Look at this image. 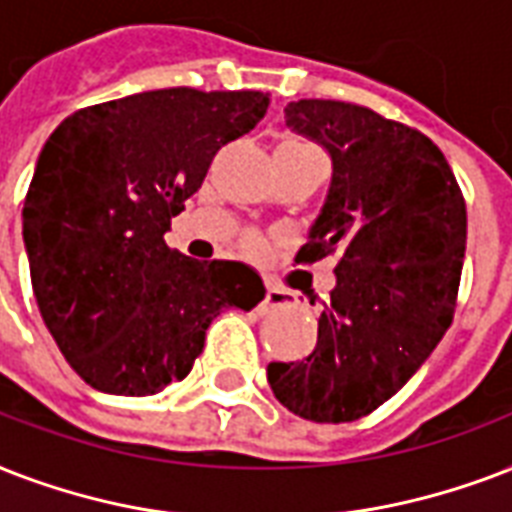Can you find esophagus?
I'll return each instance as SVG.
<instances>
[{
    "mask_svg": "<svg viewBox=\"0 0 512 512\" xmlns=\"http://www.w3.org/2000/svg\"><path fill=\"white\" fill-rule=\"evenodd\" d=\"M293 304V293L280 288V285H267V293H264V301H261V312H275L285 310Z\"/></svg>",
    "mask_w": 512,
    "mask_h": 512,
    "instance_id": "esophagus-1",
    "label": "esophagus"
}]
</instances>
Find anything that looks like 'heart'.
Wrapping results in <instances>:
<instances>
[{
    "mask_svg": "<svg viewBox=\"0 0 512 512\" xmlns=\"http://www.w3.org/2000/svg\"><path fill=\"white\" fill-rule=\"evenodd\" d=\"M245 245H248V251H259V248H261V240H259V237H248V240H245Z\"/></svg>",
    "mask_w": 512,
    "mask_h": 512,
    "instance_id": "b5f03b06",
    "label": "heart"
}]
</instances>
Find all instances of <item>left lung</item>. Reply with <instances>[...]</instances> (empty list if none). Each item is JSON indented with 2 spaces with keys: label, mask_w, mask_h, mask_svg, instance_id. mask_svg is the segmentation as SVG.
<instances>
[{
  "label": "left lung",
  "mask_w": 512,
  "mask_h": 512,
  "mask_svg": "<svg viewBox=\"0 0 512 512\" xmlns=\"http://www.w3.org/2000/svg\"><path fill=\"white\" fill-rule=\"evenodd\" d=\"M285 122L328 149L334 176L301 264L339 251L318 344L269 363L275 398L296 417L339 425L368 417L417 374L451 326L467 208L438 146L366 106L301 98Z\"/></svg>",
  "instance_id": "obj_1"
}]
</instances>
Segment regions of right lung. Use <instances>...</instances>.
I'll return each mask as SVG.
<instances>
[{
  "label": "right lung",
  "instance_id": "1",
  "mask_svg": "<svg viewBox=\"0 0 512 512\" xmlns=\"http://www.w3.org/2000/svg\"><path fill=\"white\" fill-rule=\"evenodd\" d=\"M267 106L261 90L165 87L85 106L47 138L23 240L47 331L90 387L138 398L181 382L213 318L264 299L251 267L189 259L165 232Z\"/></svg>",
  "mask_w": 512,
  "mask_h": 512
}]
</instances>
